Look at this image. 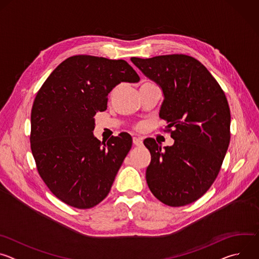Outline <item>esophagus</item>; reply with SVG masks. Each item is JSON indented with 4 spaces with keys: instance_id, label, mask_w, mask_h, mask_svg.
<instances>
[{
    "instance_id": "34e87169",
    "label": "esophagus",
    "mask_w": 259,
    "mask_h": 259,
    "mask_svg": "<svg viewBox=\"0 0 259 259\" xmlns=\"http://www.w3.org/2000/svg\"><path fill=\"white\" fill-rule=\"evenodd\" d=\"M133 144L136 145V146H141V145H142V140H141V138L133 137Z\"/></svg>"
}]
</instances>
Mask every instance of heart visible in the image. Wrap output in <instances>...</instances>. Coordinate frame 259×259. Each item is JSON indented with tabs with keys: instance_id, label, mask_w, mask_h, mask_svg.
I'll return each instance as SVG.
<instances>
[{
	"instance_id": "obj_1",
	"label": "heart",
	"mask_w": 259,
	"mask_h": 259,
	"mask_svg": "<svg viewBox=\"0 0 259 259\" xmlns=\"http://www.w3.org/2000/svg\"><path fill=\"white\" fill-rule=\"evenodd\" d=\"M146 83H152V82H146ZM146 83H144V84H146ZM117 88H118V87H116V88H115V89H114V90H113V92H112V93H114V92H116V90H117Z\"/></svg>"
}]
</instances>
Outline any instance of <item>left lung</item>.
<instances>
[{"instance_id":"left-lung-1","label":"left lung","mask_w":259,"mask_h":259,"mask_svg":"<svg viewBox=\"0 0 259 259\" xmlns=\"http://www.w3.org/2000/svg\"><path fill=\"white\" fill-rule=\"evenodd\" d=\"M131 61L163 90L160 118L175 140L165 150L153 138L146 182L165 205L180 207L200 199L216 179L231 140V110L224 90L196 58L170 54Z\"/></svg>"}]
</instances>
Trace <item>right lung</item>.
Masks as SVG:
<instances>
[{"label":"right lung","instance_id":"obj_1","mask_svg":"<svg viewBox=\"0 0 259 259\" xmlns=\"http://www.w3.org/2000/svg\"><path fill=\"white\" fill-rule=\"evenodd\" d=\"M138 81L123 59L75 55L62 61L36 93L30 149L41 178L63 203L89 209L108 195L132 138L123 132L101 142L92 133L94 116L106 109L114 87Z\"/></svg>","mask_w":259,"mask_h":259}]
</instances>
